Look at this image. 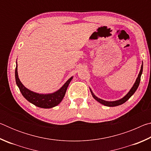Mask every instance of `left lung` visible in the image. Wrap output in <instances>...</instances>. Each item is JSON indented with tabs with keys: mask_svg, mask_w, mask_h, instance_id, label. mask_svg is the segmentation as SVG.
<instances>
[{
	"mask_svg": "<svg viewBox=\"0 0 151 151\" xmlns=\"http://www.w3.org/2000/svg\"><path fill=\"white\" fill-rule=\"evenodd\" d=\"M142 73V65L141 66V68H140V73L139 74V75H138V77L137 78L136 81H135V83L134 84L133 86H132V87L131 88V90H130V91L129 92V93H127V95L124 96L122 99H120V100L116 101H106L102 100V99L98 98V97H96L95 95H94L93 92H92V91L90 89L92 95H93V98L95 99L96 101H97L98 102H99V103H100L101 104H104V105H105V106H116L121 105V104L124 103L125 102H126L127 100H129V99L131 98V96L132 95V94H133L135 93V91H137L138 86H139V84H140V76H141Z\"/></svg>",
	"mask_w": 151,
	"mask_h": 151,
	"instance_id": "obj_1",
	"label": "left lung"
}]
</instances>
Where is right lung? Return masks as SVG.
Masks as SVG:
<instances>
[{
	"label": "right lung",
	"mask_w": 151,
	"mask_h": 151,
	"mask_svg": "<svg viewBox=\"0 0 151 151\" xmlns=\"http://www.w3.org/2000/svg\"><path fill=\"white\" fill-rule=\"evenodd\" d=\"M72 78L73 77H70L59 90L54 93L46 94H39L34 93V92L30 91L26 87H24V86L20 81L17 72V64L16 69H15L16 83L17 86H19L20 91L21 92L22 96L30 103H32L38 107H40V108L49 109L58 105L62 101L64 96H65L66 89H67L68 85H69Z\"/></svg>",
	"instance_id": "right-lung-1"
}]
</instances>
